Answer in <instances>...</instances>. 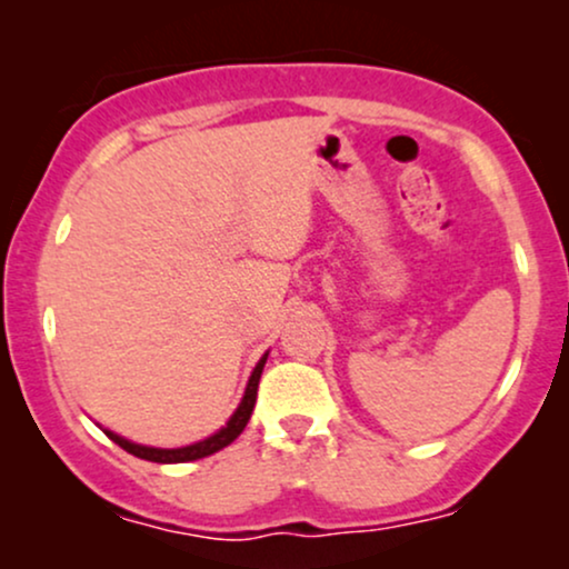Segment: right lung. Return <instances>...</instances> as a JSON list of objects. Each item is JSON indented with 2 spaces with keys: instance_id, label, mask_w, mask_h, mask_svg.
Returning a JSON list of instances; mask_svg holds the SVG:
<instances>
[{
  "instance_id": "add662e5",
  "label": "right lung",
  "mask_w": 569,
  "mask_h": 569,
  "mask_svg": "<svg viewBox=\"0 0 569 569\" xmlns=\"http://www.w3.org/2000/svg\"><path fill=\"white\" fill-rule=\"evenodd\" d=\"M267 356L270 352H264L262 358H259V363L253 367L251 377H248L246 382V393L240 398L238 409L232 411V417L227 420L224 428H219L217 433H211L208 439L202 441H194V443H187V447H176V449H162V447H147V443H136V441H128L126 436H117L114 430H107L103 428V433L109 436L114 443H120L126 452H130L133 457H141V460H149V462H189V460H200V457H208L213 452H219V449L230 447V443L238 439L240 433H243V428L248 426V420H251V411H253V403H257V388H259V377H262V369L267 363Z\"/></svg>"
}]
</instances>
